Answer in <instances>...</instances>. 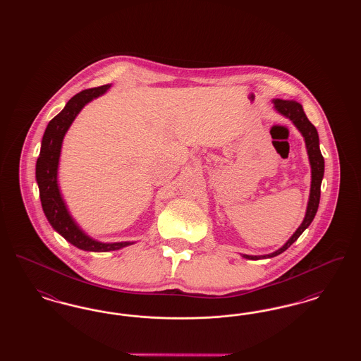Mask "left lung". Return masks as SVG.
<instances>
[{"label": "left lung", "instance_id": "1", "mask_svg": "<svg viewBox=\"0 0 361 361\" xmlns=\"http://www.w3.org/2000/svg\"><path fill=\"white\" fill-rule=\"evenodd\" d=\"M274 104H275L276 109L281 115L290 118L293 121V124L298 127V130L302 133V135L305 137V140H306L310 164H311V189H310L309 206H307V212H306L303 224L299 226V228L295 231V234L292 235L291 238L283 247H280L279 250H276L275 253L268 255V256H247V255H243V257L249 258V259L275 257L277 255L283 253L284 250H287L292 243L300 237V234L309 227L310 224L312 222V219L315 216V214H317V209L319 206V197H321V183H322V177H324V172H325V161H324V157H322L321 150H319V137H318L317 128L307 119L302 105L296 103V102L280 100V99L274 100Z\"/></svg>", "mask_w": 361, "mask_h": 361}]
</instances>
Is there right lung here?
Masks as SVG:
<instances>
[{
	"instance_id": "add662e5",
	"label": "right lung",
	"mask_w": 361,
	"mask_h": 361,
	"mask_svg": "<svg viewBox=\"0 0 361 361\" xmlns=\"http://www.w3.org/2000/svg\"><path fill=\"white\" fill-rule=\"evenodd\" d=\"M108 87L109 85L85 89L70 99L66 106L49 123L42 140L40 154L36 161V180L39 185L40 202L49 222L65 240L87 252H109L131 245V242L102 243L85 235L78 228V226L73 222L61 197L56 183L61 146L66 131L69 130L70 124L86 103L103 94Z\"/></svg>"
}]
</instances>
